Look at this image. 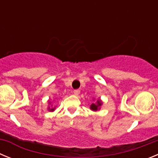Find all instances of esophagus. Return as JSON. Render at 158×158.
Masks as SVG:
<instances>
[{
    "label": "esophagus",
    "instance_id": "esophagus-1",
    "mask_svg": "<svg viewBox=\"0 0 158 158\" xmlns=\"http://www.w3.org/2000/svg\"><path fill=\"white\" fill-rule=\"evenodd\" d=\"M79 93H80V90L79 89H75V90H73V94L76 95V96H77Z\"/></svg>",
    "mask_w": 158,
    "mask_h": 158
}]
</instances>
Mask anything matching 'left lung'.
Masks as SVG:
<instances>
[{"mask_svg":"<svg viewBox=\"0 0 158 158\" xmlns=\"http://www.w3.org/2000/svg\"><path fill=\"white\" fill-rule=\"evenodd\" d=\"M100 105H101V101H100V100H98V101H97V104H92L91 106H90V108H91L93 111H96V110L98 109L99 107H100Z\"/></svg>","mask_w":158,"mask_h":158,"instance_id":"left-lung-1","label":"left lung"}]
</instances>
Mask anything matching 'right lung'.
I'll return each instance as SVG.
<instances>
[{"label": "right lung", "instance_id": "obj_1", "mask_svg": "<svg viewBox=\"0 0 158 158\" xmlns=\"http://www.w3.org/2000/svg\"><path fill=\"white\" fill-rule=\"evenodd\" d=\"M51 111H54V108H51Z\"/></svg>", "mask_w": 158, "mask_h": 158}]
</instances>
